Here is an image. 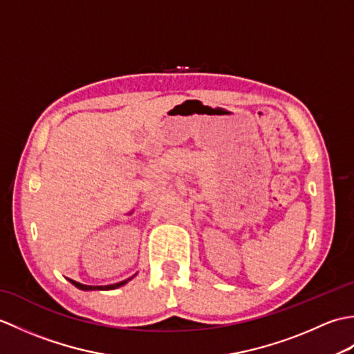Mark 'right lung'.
Listing matches in <instances>:
<instances>
[{
  "mask_svg": "<svg viewBox=\"0 0 354 354\" xmlns=\"http://www.w3.org/2000/svg\"><path fill=\"white\" fill-rule=\"evenodd\" d=\"M129 280H131V278H127V280H123V281L115 283V284H109V286H86V284H82V283H77V281H74V280H70V281H71L74 286H76V288H79V289H82V290H109V289H117V288H120V286L126 284Z\"/></svg>",
  "mask_w": 354,
  "mask_h": 354,
  "instance_id": "1",
  "label": "right lung"
}]
</instances>
